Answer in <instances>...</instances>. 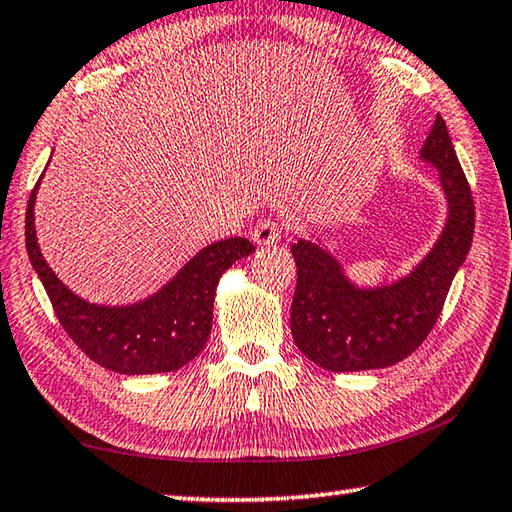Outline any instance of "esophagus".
<instances>
[{"instance_id": "esophagus-1", "label": "esophagus", "mask_w": 512, "mask_h": 512, "mask_svg": "<svg viewBox=\"0 0 512 512\" xmlns=\"http://www.w3.org/2000/svg\"><path fill=\"white\" fill-rule=\"evenodd\" d=\"M280 239H282V225L271 219L259 221L257 228L253 230V241L257 246H273Z\"/></svg>"}]
</instances>
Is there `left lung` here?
<instances>
[{"instance_id":"8db88e82","label":"left lung","mask_w":512,"mask_h":512,"mask_svg":"<svg viewBox=\"0 0 512 512\" xmlns=\"http://www.w3.org/2000/svg\"><path fill=\"white\" fill-rule=\"evenodd\" d=\"M420 158L440 173L447 201L436 244L400 280L359 287L316 241L291 246L298 284L291 305L293 341L316 366L332 372L388 368L427 339L443 311L474 235V201L443 117H436Z\"/></svg>"}]
</instances>
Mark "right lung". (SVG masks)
<instances>
[{
    "instance_id": "obj_1",
    "label": "right lung",
    "mask_w": 512,
    "mask_h": 512,
    "mask_svg": "<svg viewBox=\"0 0 512 512\" xmlns=\"http://www.w3.org/2000/svg\"><path fill=\"white\" fill-rule=\"evenodd\" d=\"M38 187L40 180L27 205V253L69 339L119 375L173 372L198 357L212 332L216 284L255 246L244 237L216 241L198 250L153 296L133 305H97L67 289L42 257L33 214Z\"/></svg>"
}]
</instances>
